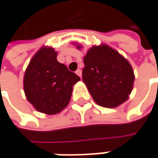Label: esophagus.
<instances>
[{
	"mask_svg": "<svg viewBox=\"0 0 158 158\" xmlns=\"http://www.w3.org/2000/svg\"><path fill=\"white\" fill-rule=\"evenodd\" d=\"M76 74H77L78 76H79V77H80V79H81V75H82V72H81V70H79V69H78V70H76Z\"/></svg>",
	"mask_w": 158,
	"mask_h": 158,
	"instance_id": "obj_1",
	"label": "esophagus"
}]
</instances>
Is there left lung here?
Wrapping results in <instances>:
<instances>
[{"label":"left lung","instance_id":"8db88e82","mask_svg":"<svg viewBox=\"0 0 158 158\" xmlns=\"http://www.w3.org/2000/svg\"><path fill=\"white\" fill-rule=\"evenodd\" d=\"M84 64L82 79L98 105L113 108L129 98L134 73L130 62L118 52L106 44L95 45L84 57Z\"/></svg>","mask_w":158,"mask_h":158}]
</instances>
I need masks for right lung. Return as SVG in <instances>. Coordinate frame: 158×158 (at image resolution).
<instances>
[{
    "label": "right lung",
    "instance_id": "obj_1",
    "mask_svg": "<svg viewBox=\"0 0 158 158\" xmlns=\"http://www.w3.org/2000/svg\"><path fill=\"white\" fill-rule=\"evenodd\" d=\"M52 47H42L30 60L24 76L27 99L40 113L55 114L68 106L72 87L80 78L57 60Z\"/></svg>",
    "mask_w": 158,
    "mask_h": 158
}]
</instances>
